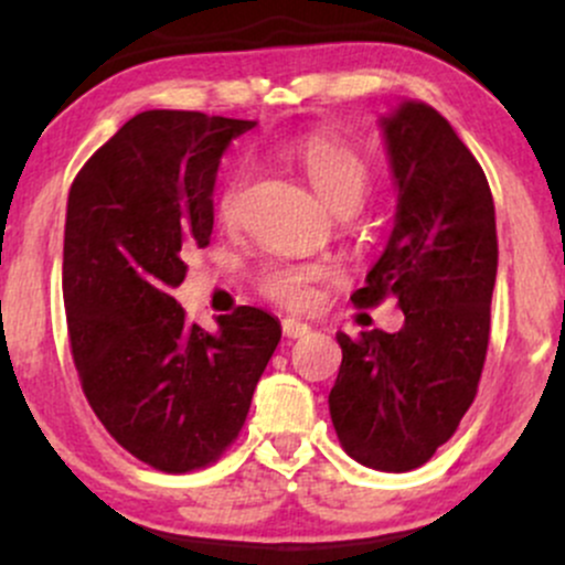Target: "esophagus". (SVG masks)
I'll use <instances>...</instances> for the list:
<instances>
[{
  "label": "esophagus",
  "instance_id": "esophagus-1",
  "mask_svg": "<svg viewBox=\"0 0 565 565\" xmlns=\"http://www.w3.org/2000/svg\"><path fill=\"white\" fill-rule=\"evenodd\" d=\"M281 332H284V337H289V340H300V337L310 332V327H308V323L297 321V319H284L281 321Z\"/></svg>",
  "mask_w": 565,
  "mask_h": 565
}]
</instances>
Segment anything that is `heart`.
I'll use <instances>...</instances> for the list:
<instances>
[{
	"label": "heart",
	"mask_w": 565,
	"mask_h": 565,
	"mask_svg": "<svg viewBox=\"0 0 565 565\" xmlns=\"http://www.w3.org/2000/svg\"><path fill=\"white\" fill-rule=\"evenodd\" d=\"M284 153L305 174L321 204L337 217H350L364 206L369 191H372V172H369L366 161L345 142L329 140L323 135H308V138L295 140L284 148ZM242 188V174H233L225 183L217 201V212L223 220L236 215ZM316 276H319L316 268L274 263L257 270L255 284L257 291L270 300L281 305H302L308 300L310 281H316Z\"/></svg>",
	"instance_id": "b5f03b06"
}]
</instances>
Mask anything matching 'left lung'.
I'll use <instances>...</instances> for the list:
<instances>
[{"mask_svg":"<svg viewBox=\"0 0 565 565\" xmlns=\"http://www.w3.org/2000/svg\"><path fill=\"white\" fill-rule=\"evenodd\" d=\"M398 185L395 228L353 291V305L387 297L398 332L337 334L342 364L329 414L355 462L385 472L425 465L476 401L497 281V220L489 180L449 121L406 100L382 116Z\"/></svg>","mask_w":565,"mask_h":565,"instance_id":"8db88e82","label":"left lung"}]
</instances>
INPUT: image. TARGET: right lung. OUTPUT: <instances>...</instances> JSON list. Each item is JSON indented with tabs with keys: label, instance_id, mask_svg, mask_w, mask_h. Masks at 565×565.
<instances>
[{
	"label": "right lung",
	"instance_id": "1",
	"mask_svg": "<svg viewBox=\"0 0 565 565\" xmlns=\"http://www.w3.org/2000/svg\"><path fill=\"white\" fill-rule=\"evenodd\" d=\"M255 125L138 114L68 191L63 300L82 391L116 444L161 472L223 457L281 340V323L260 308L217 316L210 334L172 297L188 246L210 244L220 157Z\"/></svg>",
	"mask_w": 565,
	"mask_h": 565
}]
</instances>
